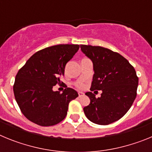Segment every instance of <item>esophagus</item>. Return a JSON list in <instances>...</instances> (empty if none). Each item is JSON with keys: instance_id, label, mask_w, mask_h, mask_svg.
<instances>
[{"instance_id": "34e87169", "label": "esophagus", "mask_w": 152, "mask_h": 152, "mask_svg": "<svg viewBox=\"0 0 152 152\" xmlns=\"http://www.w3.org/2000/svg\"><path fill=\"white\" fill-rule=\"evenodd\" d=\"M83 95H84V93H83V92H80V91H79V92H78V96L80 97V96H82Z\"/></svg>"}]
</instances>
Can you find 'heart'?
<instances>
[{
	"label": "heart",
	"instance_id": "heart-1",
	"mask_svg": "<svg viewBox=\"0 0 152 152\" xmlns=\"http://www.w3.org/2000/svg\"><path fill=\"white\" fill-rule=\"evenodd\" d=\"M77 86L78 87V88H80V87L82 86V84H77Z\"/></svg>",
	"mask_w": 152,
	"mask_h": 152
}]
</instances>
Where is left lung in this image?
I'll return each instance as SVG.
<instances>
[{"label":"left lung","mask_w":152,"mask_h":152,"mask_svg":"<svg viewBox=\"0 0 152 152\" xmlns=\"http://www.w3.org/2000/svg\"><path fill=\"white\" fill-rule=\"evenodd\" d=\"M80 49L92 61L94 74L91 91H102L96 98L92 92L85 94L91 100L84 112L90 121L108 125L121 119L132 107L139 78L133 67L123 56L100 46L81 45Z\"/></svg>","instance_id":"left-lung-1"}]
</instances>
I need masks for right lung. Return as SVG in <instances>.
<instances>
[{"mask_svg":"<svg viewBox=\"0 0 152 152\" xmlns=\"http://www.w3.org/2000/svg\"><path fill=\"white\" fill-rule=\"evenodd\" d=\"M79 45H57L36 52L19 70L13 85L16 101L31 122L42 126L59 123L65 118L70 101L78 96L72 88L61 94L52 90L61 83L67 62Z\"/></svg>","mask_w":152,"mask_h":152,"instance_id":"obj_1","label":"right lung"}]
</instances>
